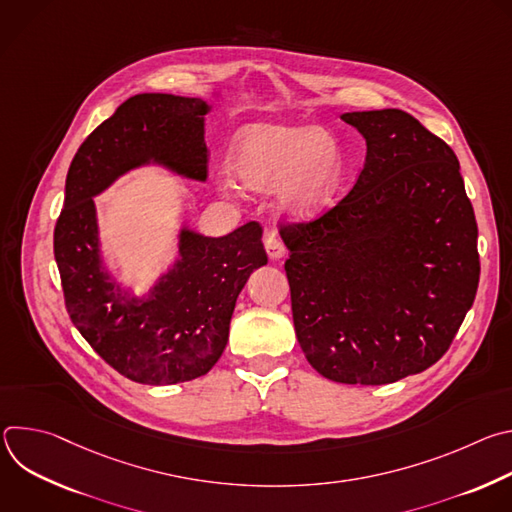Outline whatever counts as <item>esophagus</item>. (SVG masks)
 I'll return each instance as SVG.
<instances>
[{
  "label": "esophagus",
  "instance_id": "1",
  "mask_svg": "<svg viewBox=\"0 0 512 512\" xmlns=\"http://www.w3.org/2000/svg\"><path fill=\"white\" fill-rule=\"evenodd\" d=\"M265 251H267L269 259H273V261L283 259L285 253H287V251H285V245L281 243V239H279L275 233L267 235V239H265Z\"/></svg>",
  "mask_w": 512,
  "mask_h": 512
}]
</instances>
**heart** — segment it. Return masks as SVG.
Listing matches in <instances>:
<instances>
[{
  "label": "heart",
  "instance_id": "heart-1",
  "mask_svg": "<svg viewBox=\"0 0 512 512\" xmlns=\"http://www.w3.org/2000/svg\"><path fill=\"white\" fill-rule=\"evenodd\" d=\"M229 174L247 190L275 186L277 208L294 223H312L332 204L342 180L336 137L320 125L253 121L231 139ZM233 190L229 178H218Z\"/></svg>",
  "mask_w": 512,
  "mask_h": 512
}]
</instances>
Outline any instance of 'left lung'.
Masks as SVG:
<instances>
[{
	"mask_svg": "<svg viewBox=\"0 0 512 512\" xmlns=\"http://www.w3.org/2000/svg\"><path fill=\"white\" fill-rule=\"evenodd\" d=\"M340 119L367 141L352 190L281 229L298 342L346 385H387L440 360L474 304V208L450 145L401 109Z\"/></svg>",
	"mask_w": 512,
	"mask_h": 512,
	"instance_id": "8db88e82",
	"label": "left lung"
}]
</instances>
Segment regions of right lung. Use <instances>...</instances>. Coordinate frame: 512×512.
<instances>
[{
	"label": "right lung",
	"instance_id": "obj_1",
	"mask_svg": "<svg viewBox=\"0 0 512 512\" xmlns=\"http://www.w3.org/2000/svg\"><path fill=\"white\" fill-rule=\"evenodd\" d=\"M208 97L216 101L223 91ZM212 105L202 97L135 95L83 141L66 174L54 229L66 310L93 350L135 383L176 385L206 375L227 346L241 289L267 265L259 223L225 237L180 223L174 263L143 296L107 265L95 198L145 166L206 182Z\"/></svg>",
	"mask_w": 512,
	"mask_h": 512
}]
</instances>
